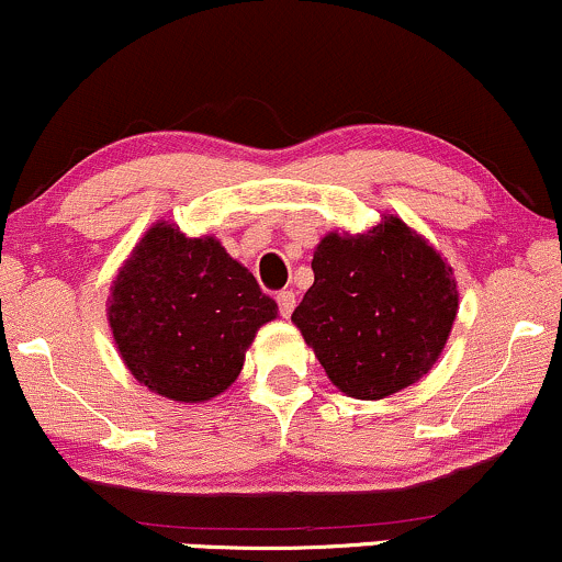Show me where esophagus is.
Listing matches in <instances>:
<instances>
[{
	"instance_id": "1",
	"label": "esophagus",
	"mask_w": 562,
	"mask_h": 562,
	"mask_svg": "<svg viewBox=\"0 0 562 562\" xmlns=\"http://www.w3.org/2000/svg\"><path fill=\"white\" fill-rule=\"evenodd\" d=\"M276 302H279V310L283 317H289L294 313L296 307V300H294V292H289V289H283V292H279V296H276Z\"/></svg>"
}]
</instances>
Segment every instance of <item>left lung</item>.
<instances>
[{
	"label": "left lung",
	"mask_w": 562,
	"mask_h": 562,
	"mask_svg": "<svg viewBox=\"0 0 562 562\" xmlns=\"http://www.w3.org/2000/svg\"><path fill=\"white\" fill-rule=\"evenodd\" d=\"M313 273L292 321L338 391L378 401L432 370L459 289L453 268L414 228L385 213L364 234H325Z\"/></svg>",
	"instance_id": "obj_1"
}]
</instances>
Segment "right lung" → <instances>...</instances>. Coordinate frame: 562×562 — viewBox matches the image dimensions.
Returning a JSON list of instances; mask_svg holds the SVG:
<instances>
[{"label":"right lung","instance_id":"1","mask_svg":"<svg viewBox=\"0 0 562 562\" xmlns=\"http://www.w3.org/2000/svg\"><path fill=\"white\" fill-rule=\"evenodd\" d=\"M106 315L137 383L200 404L237 380L245 351L279 304L216 237L192 239L158 221L116 273Z\"/></svg>","mask_w":562,"mask_h":562}]
</instances>
